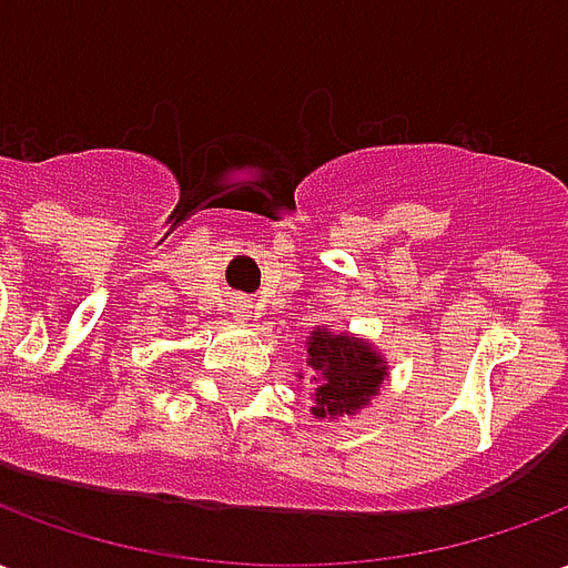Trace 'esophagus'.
Returning a JSON list of instances; mask_svg holds the SVG:
<instances>
[{
  "mask_svg": "<svg viewBox=\"0 0 568 568\" xmlns=\"http://www.w3.org/2000/svg\"><path fill=\"white\" fill-rule=\"evenodd\" d=\"M248 310H252V301H246V297H234L231 301V313H234L236 320H246Z\"/></svg>",
  "mask_w": 568,
  "mask_h": 568,
  "instance_id": "1",
  "label": "esophagus"
}]
</instances>
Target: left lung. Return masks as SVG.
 Instances as JSON below:
<instances>
[{"label": "left lung", "mask_w": 568, "mask_h": 568, "mask_svg": "<svg viewBox=\"0 0 568 568\" xmlns=\"http://www.w3.org/2000/svg\"><path fill=\"white\" fill-rule=\"evenodd\" d=\"M310 381L316 383L313 417L337 419L353 417L381 393L386 381V362L371 344L349 334L316 328L307 341Z\"/></svg>", "instance_id": "obj_1"}]
</instances>
